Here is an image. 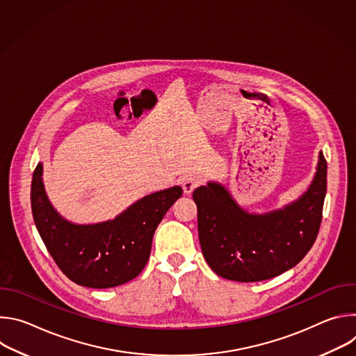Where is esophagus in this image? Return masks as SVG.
<instances>
[{
  "label": "esophagus",
  "instance_id": "34e87169",
  "mask_svg": "<svg viewBox=\"0 0 356 356\" xmlns=\"http://www.w3.org/2000/svg\"><path fill=\"white\" fill-rule=\"evenodd\" d=\"M202 183V179L195 175H188L181 179V187L186 194H191L195 187H198Z\"/></svg>",
  "mask_w": 356,
  "mask_h": 356
}]
</instances>
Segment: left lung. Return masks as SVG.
<instances>
[{"label":"left lung","mask_w":356,"mask_h":356,"mask_svg":"<svg viewBox=\"0 0 356 356\" xmlns=\"http://www.w3.org/2000/svg\"><path fill=\"white\" fill-rule=\"evenodd\" d=\"M325 193L323 152L309 190L280 210L249 214L220 183L195 188L193 200L204 259L218 276L245 283L272 279L294 268L316 242Z\"/></svg>","instance_id":"left-lung-1"}]
</instances>
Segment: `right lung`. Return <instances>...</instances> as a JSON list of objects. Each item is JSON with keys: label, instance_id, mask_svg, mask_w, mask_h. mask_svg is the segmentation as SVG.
<instances>
[{"label": "right lung", "instance_id": "add662e5", "mask_svg": "<svg viewBox=\"0 0 356 356\" xmlns=\"http://www.w3.org/2000/svg\"><path fill=\"white\" fill-rule=\"evenodd\" d=\"M38 163L31 186V206L38 232L60 270L74 283L110 289L135 279L145 268L152 238L183 190L175 186L145 195L114 220L79 225L52 207Z\"/></svg>", "mask_w": 356, "mask_h": 356}]
</instances>
